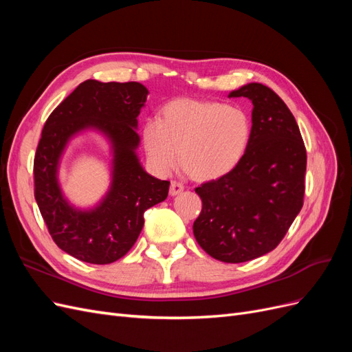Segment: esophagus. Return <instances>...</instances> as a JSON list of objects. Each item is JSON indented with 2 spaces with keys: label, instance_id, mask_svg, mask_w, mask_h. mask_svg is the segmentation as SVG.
Wrapping results in <instances>:
<instances>
[{
  "label": "esophagus",
  "instance_id": "1",
  "mask_svg": "<svg viewBox=\"0 0 352 352\" xmlns=\"http://www.w3.org/2000/svg\"><path fill=\"white\" fill-rule=\"evenodd\" d=\"M184 189H185L184 184H180V182H176V180H173V182L170 184V195H172V197L179 195Z\"/></svg>",
  "mask_w": 352,
  "mask_h": 352
}]
</instances>
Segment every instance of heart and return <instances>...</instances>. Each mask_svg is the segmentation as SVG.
Wrapping results in <instances>:
<instances>
[{
	"label": "heart",
	"mask_w": 352,
	"mask_h": 352,
	"mask_svg": "<svg viewBox=\"0 0 352 352\" xmlns=\"http://www.w3.org/2000/svg\"><path fill=\"white\" fill-rule=\"evenodd\" d=\"M141 138L155 173H172L180 154L186 172L198 179H217L229 173L247 151L251 120L236 105L176 100L164 105L158 120L144 123Z\"/></svg>",
	"instance_id": "1"
}]
</instances>
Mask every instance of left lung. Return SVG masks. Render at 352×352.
<instances>
[{
  "mask_svg": "<svg viewBox=\"0 0 352 352\" xmlns=\"http://www.w3.org/2000/svg\"><path fill=\"white\" fill-rule=\"evenodd\" d=\"M251 100L247 151L229 173L195 188L202 210L194 221L199 247L223 263H245L273 251L304 204L307 153L295 117L261 83L232 91Z\"/></svg>",
  "mask_w": 352,
  "mask_h": 352,
  "instance_id": "left-lung-1",
  "label": "left lung"
}]
</instances>
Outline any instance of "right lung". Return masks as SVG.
<instances>
[{
	"label": "right lung",
	"instance_id": "right-lung-1",
	"mask_svg": "<svg viewBox=\"0 0 352 352\" xmlns=\"http://www.w3.org/2000/svg\"><path fill=\"white\" fill-rule=\"evenodd\" d=\"M148 89L140 82L85 80L50 114L34 162L35 199L51 238L72 257L91 264L114 263L144 228V212L167 198L168 180L148 175L136 155L138 119ZM97 130L112 146V185L100 204L73 208L58 184L59 158L68 141Z\"/></svg>",
	"mask_w": 352,
	"mask_h": 352
}]
</instances>
